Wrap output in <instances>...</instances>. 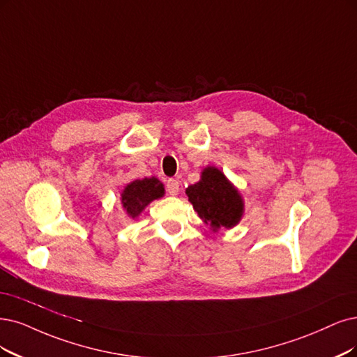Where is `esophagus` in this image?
<instances>
[{
  "label": "esophagus",
  "mask_w": 357,
  "mask_h": 357,
  "mask_svg": "<svg viewBox=\"0 0 357 357\" xmlns=\"http://www.w3.org/2000/svg\"><path fill=\"white\" fill-rule=\"evenodd\" d=\"M166 190L169 195H178L179 192V182L176 179H169L166 182Z\"/></svg>",
  "instance_id": "obj_1"
}]
</instances>
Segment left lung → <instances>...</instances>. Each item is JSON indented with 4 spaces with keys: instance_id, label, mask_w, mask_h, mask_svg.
I'll return each instance as SVG.
<instances>
[{
    "instance_id": "obj_1",
    "label": "left lung",
    "mask_w": 357,
    "mask_h": 357,
    "mask_svg": "<svg viewBox=\"0 0 357 357\" xmlns=\"http://www.w3.org/2000/svg\"><path fill=\"white\" fill-rule=\"evenodd\" d=\"M185 192L195 212L215 232L234 228L243 218L244 202L240 191L215 166L204 167L202 179Z\"/></svg>"
}]
</instances>
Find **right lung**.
<instances>
[{"label": "right lung", "instance_id": "add662e5", "mask_svg": "<svg viewBox=\"0 0 357 357\" xmlns=\"http://www.w3.org/2000/svg\"><path fill=\"white\" fill-rule=\"evenodd\" d=\"M165 195L163 183L157 178H144L132 181L121 194L122 206L129 218L135 219L151 202Z\"/></svg>", "mask_w": 357, "mask_h": 357}]
</instances>
